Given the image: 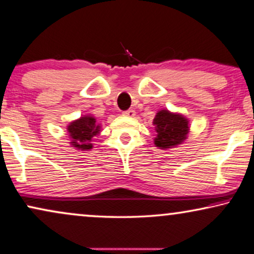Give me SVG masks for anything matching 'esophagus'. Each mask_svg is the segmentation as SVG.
<instances>
[{"instance_id": "esophagus-1", "label": "esophagus", "mask_w": 254, "mask_h": 254, "mask_svg": "<svg viewBox=\"0 0 254 254\" xmlns=\"http://www.w3.org/2000/svg\"><path fill=\"white\" fill-rule=\"evenodd\" d=\"M123 114L125 115V117H130V118H131V117H134V115H135V111L131 110V108H130V110L125 111Z\"/></svg>"}]
</instances>
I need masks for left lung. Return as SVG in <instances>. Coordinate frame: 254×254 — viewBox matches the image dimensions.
Masks as SVG:
<instances>
[{
  "label": "left lung",
  "mask_w": 254,
  "mask_h": 254,
  "mask_svg": "<svg viewBox=\"0 0 254 254\" xmlns=\"http://www.w3.org/2000/svg\"><path fill=\"white\" fill-rule=\"evenodd\" d=\"M153 124L155 125V146L160 149H169L179 146L187 139L189 133V121L182 114L161 110L156 113Z\"/></svg>",
  "instance_id": "left-lung-1"
}]
</instances>
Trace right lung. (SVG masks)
I'll return each mask as SVG.
<instances>
[{
    "instance_id": "right-lung-1",
    "label": "right lung",
    "mask_w": 254,
    "mask_h": 254,
    "mask_svg": "<svg viewBox=\"0 0 254 254\" xmlns=\"http://www.w3.org/2000/svg\"><path fill=\"white\" fill-rule=\"evenodd\" d=\"M68 136L71 137V146L75 149L90 150L93 147L91 143L92 137L99 134L100 125L91 115L79 118L78 120L72 121L67 126Z\"/></svg>"
}]
</instances>
